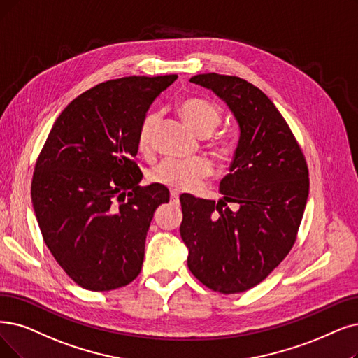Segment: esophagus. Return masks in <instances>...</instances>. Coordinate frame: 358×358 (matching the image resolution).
Instances as JSON below:
<instances>
[{
    "label": "esophagus",
    "mask_w": 358,
    "mask_h": 358,
    "mask_svg": "<svg viewBox=\"0 0 358 358\" xmlns=\"http://www.w3.org/2000/svg\"><path fill=\"white\" fill-rule=\"evenodd\" d=\"M170 201L171 203H178L179 201V194L175 192V191H171L170 192Z\"/></svg>",
    "instance_id": "esophagus-1"
}]
</instances>
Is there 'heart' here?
I'll use <instances>...</instances> for the list:
<instances>
[{
  "mask_svg": "<svg viewBox=\"0 0 358 358\" xmlns=\"http://www.w3.org/2000/svg\"><path fill=\"white\" fill-rule=\"evenodd\" d=\"M180 117L199 136H208L219 126L222 116L216 106L204 99L189 98L178 107ZM159 123V114L148 113L142 119L138 131V148L148 151L151 147L152 132ZM219 152H226V144L216 145ZM213 171V164L206 157H196L192 160H163L150 171V180L173 191H191Z\"/></svg>",
  "mask_w": 358,
  "mask_h": 358,
  "instance_id": "b5f03b06",
  "label": "heart"
}]
</instances>
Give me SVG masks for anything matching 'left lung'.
Wrapping results in <instances>:
<instances>
[{
    "mask_svg": "<svg viewBox=\"0 0 358 358\" xmlns=\"http://www.w3.org/2000/svg\"><path fill=\"white\" fill-rule=\"evenodd\" d=\"M189 82L227 106L239 139L217 203L180 195L188 267L213 291L244 292L291 251L308 198V169L288 123L252 83L217 73L196 75ZM227 202L238 203V210L226 208Z\"/></svg>",
    "mask_w": 358,
    "mask_h": 358,
    "instance_id": "1",
    "label": "left lung"
}]
</instances>
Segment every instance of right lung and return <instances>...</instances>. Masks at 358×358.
Returning a JSON list of instances; mask_svg holds the SVG:
<instances>
[{
    "mask_svg": "<svg viewBox=\"0 0 358 358\" xmlns=\"http://www.w3.org/2000/svg\"><path fill=\"white\" fill-rule=\"evenodd\" d=\"M178 75L99 83L55 119L35 166L32 204L45 244L79 287L104 292L142 268L162 185L142 188L134 162L138 131L154 99Z\"/></svg>",
    "mask_w": 358,
    "mask_h": 358,
    "instance_id": "obj_1",
    "label": "right lung"
}]
</instances>
